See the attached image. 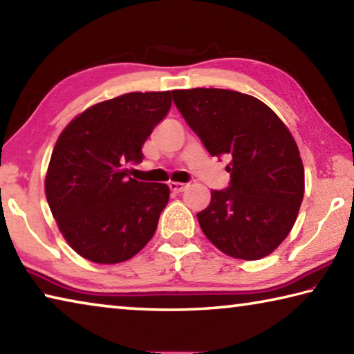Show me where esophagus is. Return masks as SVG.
<instances>
[{
  "instance_id": "esophagus-1",
  "label": "esophagus",
  "mask_w": 354,
  "mask_h": 354,
  "mask_svg": "<svg viewBox=\"0 0 354 354\" xmlns=\"http://www.w3.org/2000/svg\"><path fill=\"white\" fill-rule=\"evenodd\" d=\"M169 187H170L171 192H176V194H179V192H183V190L187 189V184H184V183H170Z\"/></svg>"
}]
</instances>
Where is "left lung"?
Segmentation results:
<instances>
[{"mask_svg": "<svg viewBox=\"0 0 354 354\" xmlns=\"http://www.w3.org/2000/svg\"><path fill=\"white\" fill-rule=\"evenodd\" d=\"M173 103L211 156H230V185L211 192L196 214L205 236L225 254L256 261L289 234L304 195L295 140L270 107L225 88L173 91Z\"/></svg>", "mask_w": 354, "mask_h": 354, "instance_id": "8db88e82", "label": "left lung"}]
</instances>
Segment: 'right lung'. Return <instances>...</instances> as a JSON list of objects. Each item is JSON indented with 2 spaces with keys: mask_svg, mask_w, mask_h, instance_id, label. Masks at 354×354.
Here are the masks:
<instances>
[{
  "mask_svg": "<svg viewBox=\"0 0 354 354\" xmlns=\"http://www.w3.org/2000/svg\"><path fill=\"white\" fill-rule=\"evenodd\" d=\"M171 106L170 92H134L103 101L70 122L45 179L59 230L77 254L97 263L128 261L154 236L170 189L129 178L142 147Z\"/></svg>",
  "mask_w": 354,
  "mask_h": 354,
  "instance_id": "right-lung-1",
  "label": "right lung"
}]
</instances>
